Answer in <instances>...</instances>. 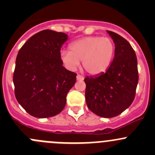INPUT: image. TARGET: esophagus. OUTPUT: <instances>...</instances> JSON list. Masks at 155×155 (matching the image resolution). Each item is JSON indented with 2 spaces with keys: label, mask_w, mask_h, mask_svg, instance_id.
Masks as SVG:
<instances>
[{
  "label": "esophagus",
  "mask_w": 155,
  "mask_h": 155,
  "mask_svg": "<svg viewBox=\"0 0 155 155\" xmlns=\"http://www.w3.org/2000/svg\"><path fill=\"white\" fill-rule=\"evenodd\" d=\"M76 79H77V80H83L84 77L82 76H81V75L78 74L77 76H76Z\"/></svg>",
  "instance_id": "obj_1"
}]
</instances>
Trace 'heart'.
I'll use <instances>...</instances> for the list:
<instances>
[{
	"mask_svg": "<svg viewBox=\"0 0 155 155\" xmlns=\"http://www.w3.org/2000/svg\"><path fill=\"white\" fill-rule=\"evenodd\" d=\"M70 51L62 50L61 60L67 68L73 70L82 61L84 70L97 75L107 70L115 55V43L108 37L91 36L73 42Z\"/></svg>",
	"mask_w": 155,
	"mask_h": 155,
	"instance_id": "heart-1",
	"label": "heart"
}]
</instances>
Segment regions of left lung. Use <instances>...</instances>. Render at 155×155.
Listing matches in <instances>:
<instances>
[{
    "mask_svg": "<svg viewBox=\"0 0 155 155\" xmlns=\"http://www.w3.org/2000/svg\"><path fill=\"white\" fill-rule=\"evenodd\" d=\"M115 46L113 61L105 73L86 76L85 100L98 116L112 118L127 109L135 97L139 76L136 53L121 36L107 31Z\"/></svg>",
    "mask_w": 155,
    "mask_h": 155,
    "instance_id": "8db88e82",
    "label": "left lung"
}]
</instances>
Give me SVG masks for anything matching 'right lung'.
<instances>
[{
    "mask_svg": "<svg viewBox=\"0 0 155 155\" xmlns=\"http://www.w3.org/2000/svg\"><path fill=\"white\" fill-rule=\"evenodd\" d=\"M68 34L43 30L20 48L13 73L15 95L31 115L44 118L60 113L76 74L63 67L60 52Z\"/></svg>",
    "mask_w": 155,
    "mask_h": 155,
    "instance_id": "add662e5",
    "label": "right lung"
}]
</instances>
